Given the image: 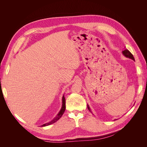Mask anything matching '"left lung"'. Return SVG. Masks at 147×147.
<instances>
[{
    "label": "left lung",
    "instance_id": "8db88e82",
    "mask_svg": "<svg viewBox=\"0 0 147 147\" xmlns=\"http://www.w3.org/2000/svg\"><path fill=\"white\" fill-rule=\"evenodd\" d=\"M123 55L124 56H126V57H128V58H130V59H132V60H135L134 59V56H133V55H132V53L129 51L128 50H124V51H123ZM87 107H88V110L90 111V112H91V109H90V107H89V105H87Z\"/></svg>",
    "mask_w": 147,
    "mask_h": 147
}]
</instances>
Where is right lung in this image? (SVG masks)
<instances>
[{"instance_id": "right-lung-1", "label": "right lung", "mask_w": 147, "mask_h": 147, "mask_svg": "<svg viewBox=\"0 0 147 147\" xmlns=\"http://www.w3.org/2000/svg\"><path fill=\"white\" fill-rule=\"evenodd\" d=\"M65 97H64V96H63V104H62V107H61V110L59 111V112L58 113V114H57L56 115V117H55V118L53 119L52 121H51L49 123H45L43 124V125H42L41 126L43 127V126H49L50 125V124L54 123L55 122H56L57 120L59 119L60 118L63 116V113H64L65 112Z\"/></svg>"}]
</instances>
